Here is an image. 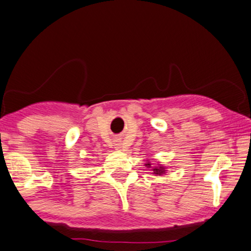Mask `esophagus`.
<instances>
[{"label": "esophagus", "mask_w": 251, "mask_h": 251, "mask_svg": "<svg viewBox=\"0 0 251 251\" xmlns=\"http://www.w3.org/2000/svg\"><path fill=\"white\" fill-rule=\"evenodd\" d=\"M114 147H115L116 150H118V151H122L123 148H124L121 139H115V141H114Z\"/></svg>", "instance_id": "1"}]
</instances>
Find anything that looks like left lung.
<instances>
[{"instance_id":"obj_1","label":"left lung","mask_w":251,"mask_h":251,"mask_svg":"<svg viewBox=\"0 0 251 251\" xmlns=\"http://www.w3.org/2000/svg\"><path fill=\"white\" fill-rule=\"evenodd\" d=\"M145 166L146 167H148V168H151V164L150 163V161H147V164H145ZM152 172V174H155V175H163V174H165V167L164 166H155V167H152V169H151Z\"/></svg>"}]
</instances>
